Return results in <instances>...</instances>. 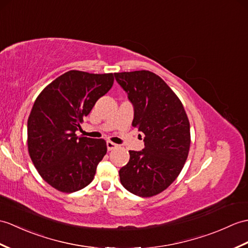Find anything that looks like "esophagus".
<instances>
[{"label": "esophagus", "instance_id": "esophagus-1", "mask_svg": "<svg viewBox=\"0 0 248 248\" xmlns=\"http://www.w3.org/2000/svg\"><path fill=\"white\" fill-rule=\"evenodd\" d=\"M107 148H108V151H111V150H113V149L117 148V145H116V143L112 142V141H107Z\"/></svg>", "mask_w": 248, "mask_h": 248}]
</instances>
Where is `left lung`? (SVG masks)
I'll return each instance as SVG.
<instances>
[{"mask_svg": "<svg viewBox=\"0 0 248 248\" xmlns=\"http://www.w3.org/2000/svg\"><path fill=\"white\" fill-rule=\"evenodd\" d=\"M133 106L132 125L145 135L141 151L130 150L119 170L122 185L138 197L168 188L181 173L190 147V124L181 100L164 80L149 71L115 73Z\"/></svg>", "mask_w": 248, "mask_h": 248, "instance_id": "8db88e82", "label": "left lung"}]
</instances>
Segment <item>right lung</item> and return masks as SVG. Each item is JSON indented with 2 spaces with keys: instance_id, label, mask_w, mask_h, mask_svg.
<instances>
[{
  "instance_id": "right-lung-1",
  "label": "right lung",
  "mask_w": 248,
  "mask_h": 248,
  "mask_svg": "<svg viewBox=\"0 0 248 248\" xmlns=\"http://www.w3.org/2000/svg\"><path fill=\"white\" fill-rule=\"evenodd\" d=\"M113 82V74L70 71L46 86L33 103L27 122L28 151L39 174L59 191H78L93 181L107 143L78 137L76 131Z\"/></svg>"
}]
</instances>
